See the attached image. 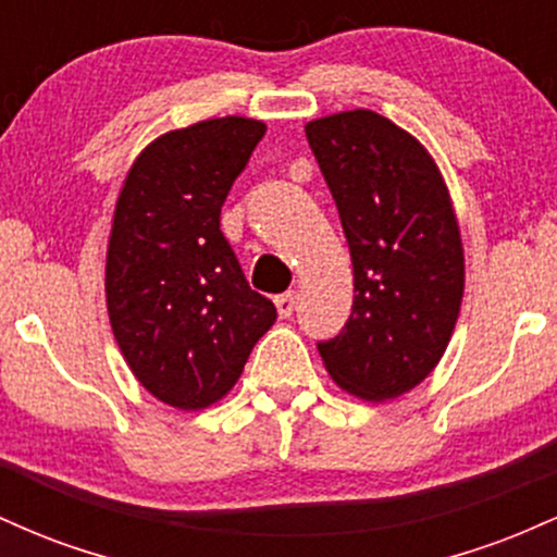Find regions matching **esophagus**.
Returning a JSON list of instances; mask_svg holds the SVG:
<instances>
[{
  "label": "esophagus",
  "mask_w": 557,
  "mask_h": 557,
  "mask_svg": "<svg viewBox=\"0 0 557 557\" xmlns=\"http://www.w3.org/2000/svg\"><path fill=\"white\" fill-rule=\"evenodd\" d=\"M274 306H277V314L287 319L293 314V309H296V296L293 293H283V296L274 298Z\"/></svg>",
  "instance_id": "34e87169"
}]
</instances>
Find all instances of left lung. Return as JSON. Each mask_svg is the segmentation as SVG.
Instances as JSON below:
<instances>
[{
	"instance_id": "obj_1",
	"label": "left lung",
	"mask_w": 557,
	"mask_h": 557,
	"mask_svg": "<svg viewBox=\"0 0 557 557\" xmlns=\"http://www.w3.org/2000/svg\"><path fill=\"white\" fill-rule=\"evenodd\" d=\"M354 261V311L319 343L348 395L408 393L443 359L461 311L463 240L443 172L419 138L372 110L306 123Z\"/></svg>"
}]
</instances>
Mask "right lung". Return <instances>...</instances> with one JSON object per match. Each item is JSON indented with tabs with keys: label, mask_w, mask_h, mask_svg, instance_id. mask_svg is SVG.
I'll return each mask as SVG.
<instances>
[{
	"label": "right lung",
	"mask_w": 557,
	"mask_h": 557,
	"mask_svg": "<svg viewBox=\"0 0 557 557\" xmlns=\"http://www.w3.org/2000/svg\"><path fill=\"white\" fill-rule=\"evenodd\" d=\"M267 125L227 117L170 131L127 170L107 243V314L136 380L181 411L222 400L272 327L220 230L222 203Z\"/></svg>",
	"instance_id": "obj_1"
}]
</instances>
